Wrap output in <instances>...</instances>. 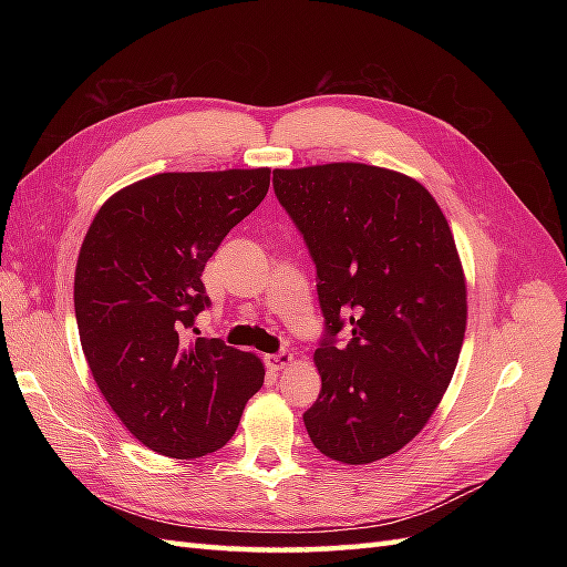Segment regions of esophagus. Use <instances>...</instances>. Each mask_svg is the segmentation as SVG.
I'll return each mask as SVG.
<instances>
[{
  "mask_svg": "<svg viewBox=\"0 0 567 567\" xmlns=\"http://www.w3.org/2000/svg\"><path fill=\"white\" fill-rule=\"evenodd\" d=\"M265 362H267V367L271 369V371H281V369H286L290 362H293V354L290 352H277V354H267L265 357Z\"/></svg>",
  "mask_w": 567,
  "mask_h": 567,
  "instance_id": "obj_1",
  "label": "esophagus"
}]
</instances>
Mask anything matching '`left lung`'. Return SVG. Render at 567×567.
Returning a JSON list of instances; mask_svg holds the SVG:
<instances>
[{
	"instance_id": "left-lung-1",
	"label": "left lung",
	"mask_w": 567,
	"mask_h": 567,
	"mask_svg": "<svg viewBox=\"0 0 567 567\" xmlns=\"http://www.w3.org/2000/svg\"><path fill=\"white\" fill-rule=\"evenodd\" d=\"M274 192L315 257L329 329L307 435L323 456L367 466L406 447L452 383L468 319L454 234L421 182L379 165L274 169ZM342 316L353 340L336 349Z\"/></svg>"
}]
</instances>
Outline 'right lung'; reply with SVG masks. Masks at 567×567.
Listing matches in <instances>:
<instances>
[{"instance_id":"obj_1","label":"right lung","mask_w":567,"mask_h":567,"mask_svg":"<svg viewBox=\"0 0 567 567\" xmlns=\"http://www.w3.org/2000/svg\"><path fill=\"white\" fill-rule=\"evenodd\" d=\"M269 175H153L115 192L84 234L75 267L82 352L115 416L163 456L225 447L265 383L257 354L186 331L210 302L205 262L262 203Z\"/></svg>"}]
</instances>
